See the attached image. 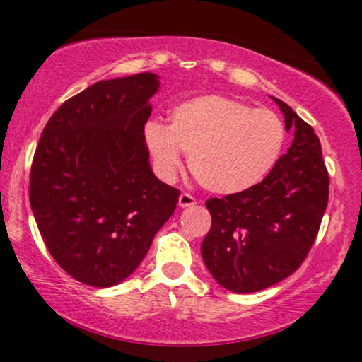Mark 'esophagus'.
<instances>
[{
    "mask_svg": "<svg viewBox=\"0 0 362 362\" xmlns=\"http://www.w3.org/2000/svg\"><path fill=\"white\" fill-rule=\"evenodd\" d=\"M195 204H197V201H195L194 195L184 192V194H180V197H178V206L180 207H190Z\"/></svg>",
    "mask_w": 362,
    "mask_h": 362,
    "instance_id": "1",
    "label": "esophagus"
}]
</instances>
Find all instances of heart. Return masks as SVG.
<instances>
[{
    "instance_id": "obj_1",
    "label": "heart",
    "mask_w": 362,
    "mask_h": 362,
    "mask_svg": "<svg viewBox=\"0 0 362 362\" xmlns=\"http://www.w3.org/2000/svg\"><path fill=\"white\" fill-rule=\"evenodd\" d=\"M168 126L148 122L146 144L158 175L172 178L180 168V151L206 190L242 194L264 180L284 144V126L271 110L245 105L223 95H201L178 103Z\"/></svg>"
}]
</instances>
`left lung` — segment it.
<instances>
[{"label":"left lung","instance_id":"obj_1","mask_svg":"<svg viewBox=\"0 0 362 362\" xmlns=\"http://www.w3.org/2000/svg\"><path fill=\"white\" fill-rule=\"evenodd\" d=\"M293 143L267 177L242 194L213 197L201 253L218 284L255 293L296 271L308 255L328 202V172L313 127L279 98Z\"/></svg>","mask_w":362,"mask_h":362}]
</instances>
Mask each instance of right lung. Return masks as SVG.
<instances>
[{
  "label": "right lung",
  "instance_id": "right-lung-1",
  "mask_svg": "<svg viewBox=\"0 0 362 362\" xmlns=\"http://www.w3.org/2000/svg\"><path fill=\"white\" fill-rule=\"evenodd\" d=\"M160 76L102 80L54 112L30 170V206L52 259L86 286L110 288L138 269L178 202L144 144Z\"/></svg>",
  "mask_w": 362,
  "mask_h": 362
}]
</instances>
